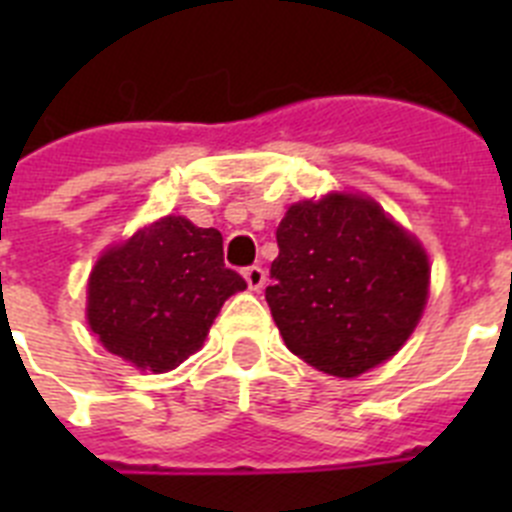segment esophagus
Instances as JSON below:
<instances>
[{
    "instance_id": "esophagus-1",
    "label": "esophagus",
    "mask_w": 512,
    "mask_h": 512,
    "mask_svg": "<svg viewBox=\"0 0 512 512\" xmlns=\"http://www.w3.org/2000/svg\"><path fill=\"white\" fill-rule=\"evenodd\" d=\"M243 277H246L248 289H253V292H259L266 284V271L261 269V266H248V269L243 271Z\"/></svg>"
}]
</instances>
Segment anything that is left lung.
<instances>
[{
  "mask_svg": "<svg viewBox=\"0 0 512 512\" xmlns=\"http://www.w3.org/2000/svg\"><path fill=\"white\" fill-rule=\"evenodd\" d=\"M266 302L295 356L359 377L395 356L428 300L431 266L415 235L359 194L297 202L277 228Z\"/></svg>",
  "mask_w": 512,
  "mask_h": 512,
  "instance_id": "1",
  "label": "left lung"
}]
</instances>
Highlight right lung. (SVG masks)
<instances>
[{"mask_svg":"<svg viewBox=\"0 0 512 512\" xmlns=\"http://www.w3.org/2000/svg\"><path fill=\"white\" fill-rule=\"evenodd\" d=\"M246 289L223 261V235L166 215L99 256L87 320L110 354L169 372L197 351L230 295Z\"/></svg>","mask_w":512,"mask_h":512,"instance_id":"1","label":"right lung"}]
</instances>
